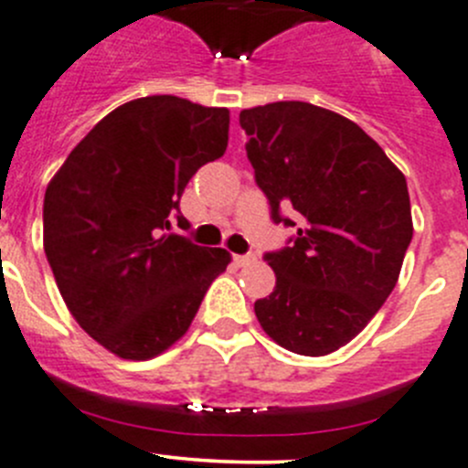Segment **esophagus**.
I'll return each mask as SVG.
<instances>
[{"mask_svg": "<svg viewBox=\"0 0 468 468\" xmlns=\"http://www.w3.org/2000/svg\"><path fill=\"white\" fill-rule=\"evenodd\" d=\"M233 261H235V265H238V267L251 265V262H256V253H244V256H235Z\"/></svg>", "mask_w": 468, "mask_h": 468, "instance_id": "34e87169", "label": "esophagus"}]
</instances>
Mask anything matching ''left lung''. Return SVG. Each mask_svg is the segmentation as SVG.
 <instances>
[{
    "label": "left lung",
    "instance_id": "8db88e82",
    "mask_svg": "<svg viewBox=\"0 0 468 468\" xmlns=\"http://www.w3.org/2000/svg\"><path fill=\"white\" fill-rule=\"evenodd\" d=\"M239 125L271 219L297 229L265 253L276 288L253 311L281 347L331 355L396 288L414 235L407 180L359 125L311 102L244 109Z\"/></svg>",
    "mask_w": 468,
    "mask_h": 468
}]
</instances>
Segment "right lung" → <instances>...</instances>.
Instances as JSON below:
<instances>
[{"mask_svg": "<svg viewBox=\"0 0 468 468\" xmlns=\"http://www.w3.org/2000/svg\"><path fill=\"white\" fill-rule=\"evenodd\" d=\"M230 113L148 95L107 113L48 185L43 247L81 329L121 359L146 361L192 324L230 253L169 233L187 226L189 178L229 146Z\"/></svg>", "mask_w": 468, "mask_h": 468, "instance_id": "add662e5", "label": "right lung"}]
</instances>
